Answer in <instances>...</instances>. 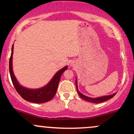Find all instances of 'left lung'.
Instances as JSON below:
<instances>
[{
	"label": "left lung",
	"instance_id": "left-lung-1",
	"mask_svg": "<svg viewBox=\"0 0 134 134\" xmlns=\"http://www.w3.org/2000/svg\"><path fill=\"white\" fill-rule=\"evenodd\" d=\"M76 86L77 91L78 94H79V96L81 97V98H82V99H84V100L89 101V102L94 103H102V102H104V101H105L107 100H108V99H111V98H113V97L116 94V93H115L112 94H111V95H107V96L98 97V98H90V97L85 96V95H84L83 94L80 93V92L79 91V90H78V87H77V78L76 79Z\"/></svg>",
	"mask_w": 134,
	"mask_h": 134
}]
</instances>
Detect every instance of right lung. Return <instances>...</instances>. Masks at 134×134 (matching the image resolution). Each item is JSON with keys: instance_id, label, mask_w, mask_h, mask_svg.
<instances>
[{"instance_id": "1", "label": "right lung", "mask_w": 134, "mask_h": 134, "mask_svg": "<svg viewBox=\"0 0 134 134\" xmlns=\"http://www.w3.org/2000/svg\"><path fill=\"white\" fill-rule=\"evenodd\" d=\"M14 50V44L11 49V55L9 59V72L12 82L17 92L19 93L24 99L35 103H43L51 100L56 93L58 83L60 80V77L63 72L67 69V66L59 70L54 75L46 86L39 89H28L22 86L18 82L16 77L14 74L13 70V55Z\"/></svg>"}]
</instances>
